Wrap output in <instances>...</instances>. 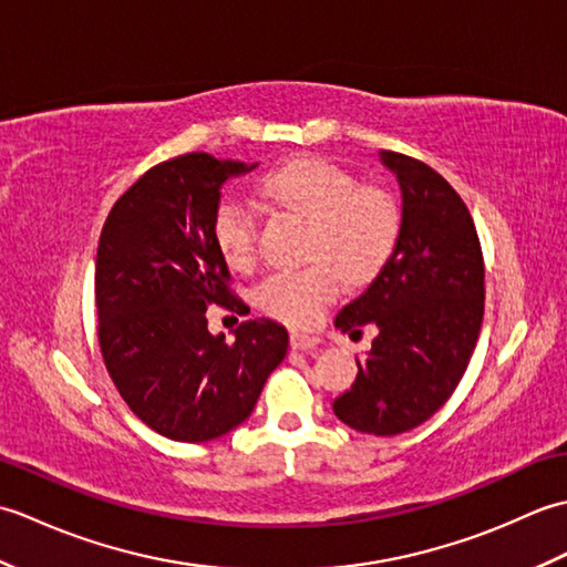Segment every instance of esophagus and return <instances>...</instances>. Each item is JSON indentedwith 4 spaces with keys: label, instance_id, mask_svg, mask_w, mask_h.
<instances>
[{
    "label": "esophagus",
    "instance_id": "esophagus-1",
    "mask_svg": "<svg viewBox=\"0 0 567 567\" xmlns=\"http://www.w3.org/2000/svg\"><path fill=\"white\" fill-rule=\"evenodd\" d=\"M317 343H319V339L311 333H302V331L290 333V346L295 348V351H309V348H315Z\"/></svg>",
    "mask_w": 567,
    "mask_h": 567
}]
</instances>
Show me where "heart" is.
Segmentation results:
<instances>
[{
    "label": "heart",
    "mask_w": 567,
    "mask_h": 567,
    "mask_svg": "<svg viewBox=\"0 0 567 567\" xmlns=\"http://www.w3.org/2000/svg\"><path fill=\"white\" fill-rule=\"evenodd\" d=\"M260 197L309 221L305 268L277 270L256 290L258 307L290 327H311L346 282L363 285L390 260L402 214L390 192L360 185L358 177L323 158H299L260 179ZM214 244L234 270L256 265V216L226 197L212 219Z\"/></svg>",
    "instance_id": "obj_1"
}]
</instances>
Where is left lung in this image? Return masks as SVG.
<instances>
[{
  "instance_id": "obj_1",
  "label": "left lung",
  "mask_w": 567,
  "mask_h": 567,
  "mask_svg": "<svg viewBox=\"0 0 567 567\" xmlns=\"http://www.w3.org/2000/svg\"><path fill=\"white\" fill-rule=\"evenodd\" d=\"M402 189V224L390 260L346 305L336 329L378 336L333 414L372 436L424 424L461 382L485 315V262L461 195L426 163L380 151Z\"/></svg>"
}]
</instances>
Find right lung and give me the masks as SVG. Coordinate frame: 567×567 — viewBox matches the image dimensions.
I'll return each instance as SVG.
<instances>
[{"label": "right lung", "mask_w": 567, "mask_h": 567, "mask_svg": "<svg viewBox=\"0 0 567 567\" xmlns=\"http://www.w3.org/2000/svg\"><path fill=\"white\" fill-rule=\"evenodd\" d=\"M258 163L187 153L138 177L106 216L94 270L100 348L118 394L161 436L202 443L250 416L290 336L248 319L236 339L207 329V309L248 307L228 287L212 219L228 177Z\"/></svg>", "instance_id": "add662e5"}]
</instances>
